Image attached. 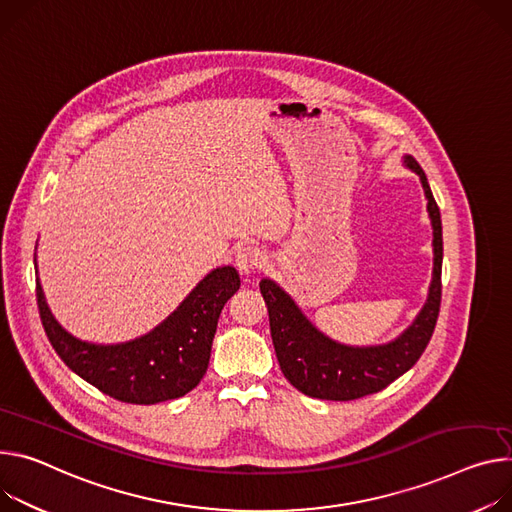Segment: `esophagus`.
Listing matches in <instances>:
<instances>
[{
    "instance_id": "esophagus-1",
    "label": "esophagus",
    "mask_w": 512,
    "mask_h": 512,
    "mask_svg": "<svg viewBox=\"0 0 512 512\" xmlns=\"http://www.w3.org/2000/svg\"><path fill=\"white\" fill-rule=\"evenodd\" d=\"M263 263H265L263 253H261L257 247H253V245L241 247V249L237 251V255H235V265H237V269H239V273H241L243 277H249V273H253L255 269H259Z\"/></svg>"
}]
</instances>
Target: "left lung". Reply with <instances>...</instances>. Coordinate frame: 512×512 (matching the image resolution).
<instances>
[{"label":"left lung","mask_w":512,"mask_h":512,"mask_svg":"<svg viewBox=\"0 0 512 512\" xmlns=\"http://www.w3.org/2000/svg\"><path fill=\"white\" fill-rule=\"evenodd\" d=\"M402 161L404 167L418 175L425 190L427 212L433 226V277L421 312L396 339L367 347L339 343L320 333L284 288L269 277L259 282L269 312L277 361L286 380L306 396L343 402L376 394L406 374L433 337L441 306V214L421 165L410 155H404Z\"/></svg>","instance_id":"8db88e82"}]
</instances>
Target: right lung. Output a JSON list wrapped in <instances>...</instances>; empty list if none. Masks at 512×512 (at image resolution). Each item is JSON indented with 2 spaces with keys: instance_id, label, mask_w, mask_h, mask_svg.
Masks as SVG:
<instances>
[{
  "instance_id": "right-lung-1",
  "label": "right lung",
  "mask_w": 512,
  "mask_h": 512,
  "mask_svg": "<svg viewBox=\"0 0 512 512\" xmlns=\"http://www.w3.org/2000/svg\"><path fill=\"white\" fill-rule=\"evenodd\" d=\"M239 286L235 267H216L153 331L114 345L81 341L65 331L46 304L38 277L36 300L46 337L79 378L120 402L157 404L188 394L200 384L220 310Z\"/></svg>"
}]
</instances>
